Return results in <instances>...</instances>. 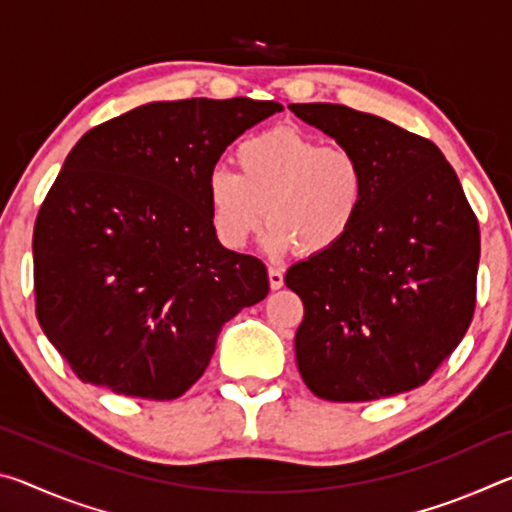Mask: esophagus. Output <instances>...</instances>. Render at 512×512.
<instances>
[{
  "label": "esophagus",
  "mask_w": 512,
  "mask_h": 512,
  "mask_svg": "<svg viewBox=\"0 0 512 512\" xmlns=\"http://www.w3.org/2000/svg\"><path fill=\"white\" fill-rule=\"evenodd\" d=\"M268 284H271V289H282L284 284V273L280 268H268Z\"/></svg>",
  "instance_id": "obj_1"
}]
</instances>
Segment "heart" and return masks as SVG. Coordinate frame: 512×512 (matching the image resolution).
Returning <instances> with one entry per match:
<instances>
[{
    "mask_svg": "<svg viewBox=\"0 0 512 512\" xmlns=\"http://www.w3.org/2000/svg\"><path fill=\"white\" fill-rule=\"evenodd\" d=\"M237 173L214 169L205 198L216 237L241 248L262 219L266 246L320 255L357 225L368 196L366 167L343 144H320L298 128L280 126L246 137L235 149Z\"/></svg>",
    "mask_w": 512,
    "mask_h": 512,
    "instance_id": "heart-1",
    "label": "heart"
}]
</instances>
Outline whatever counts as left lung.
Wrapping results in <instances>:
<instances>
[{"label":"left lung","mask_w":512,"mask_h":512,"mask_svg":"<svg viewBox=\"0 0 512 512\" xmlns=\"http://www.w3.org/2000/svg\"><path fill=\"white\" fill-rule=\"evenodd\" d=\"M289 108L357 153L368 176L350 235L284 275L305 305L300 375L329 402L418 388L461 343L476 305L479 221L456 171L427 137L368 112L339 103Z\"/></svg>","instance_id":"8db88e82"}]
</instances>
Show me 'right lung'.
<instances>
[{"label":"right lung","mask_w":512,"mask_h":512,"mask_svg":"<svg viewBox=\"0 0 512 512\" xmlns=\"http://www.w3.org/2000/svg\"><path fill=\"white\" fill-rule=\"evenodd\" d=\"M275 101H155L85 133L33 230L36 316L74 375L117 395L176 400L221 327L264 300L262 259L219 244L205 185Z\"/></svg>","instance_id":"1"}]
</instances>
